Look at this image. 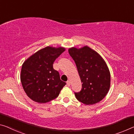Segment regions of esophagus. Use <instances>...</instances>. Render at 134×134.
<instances>
[{"label": "esophagus", "instance_id": "obj_1", "mask_svg": "<svg viewBox=\"0 0 134 134\" xmlns=\"http://www.w3.org/2000/svg\"><path fill=\"white\" fill-rule=\"evenodd\" d=\"M67 85L68 86H70V81H67Z\"/></svg>", "mask_w": 134, "mask_h": 134}]
</instances>
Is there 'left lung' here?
I'll use <instances>...</instances> for the list:
<instances>
[{
    "instance_id": "obj_1",
    "label": "left lung",
    "mask_w": 134,
    "mask_h": 134,
    "mask_svg": "<svg viewBox=\"0 0 134 134\" xmlns=\"http://www.w3.org/2000/svg\"><path fill=\"white\" fill-rule=\"evenodd\" d=\"M69 52L75 61L82 82V90L75 93L76 98L86 105L101 101L110 87V73L105 61L88 46L69 48Z\"/></svg>"
}]
</instances>
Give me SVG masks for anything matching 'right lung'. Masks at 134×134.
Here are the masks:
<instances>
[{
	"label": "right lung",
	"mask_w": 134,
	"mask_h": 134,
	"mask_svg": "<svg viewBox=\"0 0 134 134\" xmlns=\"http://www.w3.org/2000/svg\"><path fill=\"white\" fill-rule=\"evenodd\" d=\"M63 47L46 46L25 60L21 70V82L27 96L39 103H46L58 96L65 82L53 68L55 60L65 51Z\"/></svg>",
	"instance_id": "1"
}]
</instances>
